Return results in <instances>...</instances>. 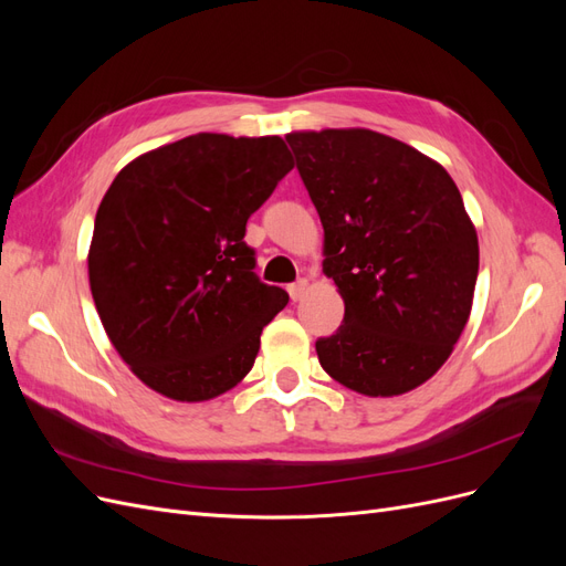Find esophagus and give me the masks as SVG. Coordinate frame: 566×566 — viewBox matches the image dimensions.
Wrapping results in <instances>:
<instances>
[{
    "label": "esophagus",
    "mask_w": 566,
    "mask_h": 566,
    "mask_svg": "<svg viewBox=\"0 0 566 566\" xmlns=\"http://www.w3.org/2000/svg\"><path fill=\"white\" fill-rule=\"evenodd\" d=\"M306 290H310V283H306V281H297V283H293V285L287 287L290 300H293V302H300V300L306 295Z\"/></svg>",
    "instance_id": "esophagus-1"
}]
</instances>
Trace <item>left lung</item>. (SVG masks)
<instances>
[{"label": "left lung", "instance_id": "obj_1", "mask_svg": "<svg viewBox=\"0 0 566 566\" xmlns=\"http://www.w3.org/2000/svg\"><path fill=\"white\" fill-rule=\"evenodd\" d=\"M323 224V273L345 321L316 342L323 370L364 397H399L447 364L472 312L476 229L437 160L387 134L290 132Z\"/></svg>", "mask_w": 566, "mask_h": 566}]
</instances>
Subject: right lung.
<instances>
[{"mask_svg":"<svg viewBox=\"0 0 566 566\" xmlns=\"http://www.w3.org/2000/svg\"><path fill=\"white\" fill-rule=\"evenodd\" d=\"M293 169L281 136L200 132L142 153L98 205L90 287L111 345L148 389L210 401L250 373L287 293L254 276L245 224Z\"/></svg>","mask_w":566,"mask_h":566,"instance_id":"add662e5","label":"right lung"}]
</instances>
